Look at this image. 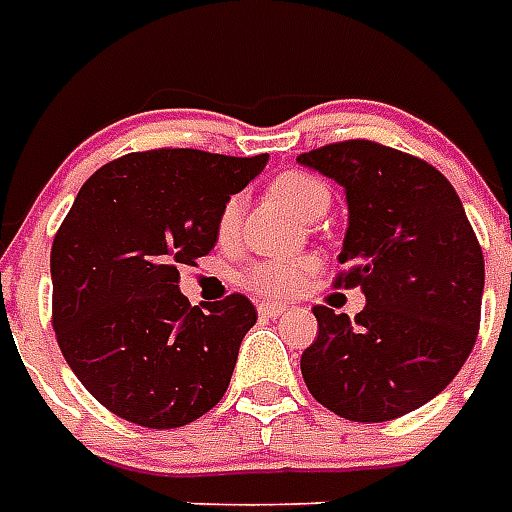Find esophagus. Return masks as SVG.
I'll return each mask as SVG.
<instances>
[{
    "label": "esophagus",
    "instance_id": "1",
    "mask_svg": "<svg viewBox=\"0 0 512 512\" xmlns=\"http://www.w3.org/2000/svg\"><path fill=\"white\" fill-rule=\"evenodd\" d=\"M257 312H260L263 318H277V315L285 312V307H282V304H274V301H263V304H257Z\"/></svg>",
    "mask_w": 512,
    "mask_h": 512
}]
</instances>
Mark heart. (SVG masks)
<instances>
[{"label": "heart", "instance_id": "obj_1", "mask_svg": "<svg viewBox=\"0 0 512 512\" xmlns=\"http://www.w3.org/2000/svg\"><path fill=\"white\" fill-rule=\"evenodd\" d=\"M274 197L288 205L290 211L299 213L301 219H318L332 202V191L323 180L312 178L307 172H285L271 183ZM241 224V197H227L216 216V241L233 244ZM315 257H293V260H255L238 274L244 288L255 290L260 296L282 299L296 293L304 279L315 271Z\"/></svg>", "mask_w": 512, "mask_h": 512}]
</instances>
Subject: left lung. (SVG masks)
<instances>
[{
    "mask_svg": "<svg viewBox=\"0 0 512 512\" xmlns=\"http://www.w3.org/2000/svg\"><path fill=\"white\" fill-rule=\"evenodd\" d=\"M337 180L348 202L337 285L362 288L354 321L315 307L301 354L312 397L351 422H386L439 395L472 354L485 263L458 194L439 169L370 139L296 158Z\"/></svg>",
    "mask_w": 512,
    "mask_h": 512,
    "instance_id": "8db88e82",
    "label": "left lung"
}]
</instances>
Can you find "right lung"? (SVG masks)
<instances>
[{"label": "right lung", "mask_w": 512, "mask_h": 512, "mask_svg": "<svg viewBox=\"0 0 512 512\" xmlns=\"http://www.w3.org/2000/svg\"><path fill=\"white\" fill-rule=\"evenodd\" d=\"M268 156L161 147L87 178L51 244L54 334L84 389L142 428H180L227 392L255 304L191 307L180 268L216 244L224 200Z\"/></svg>", "instance_id": "obj_1"}]
</instances>
